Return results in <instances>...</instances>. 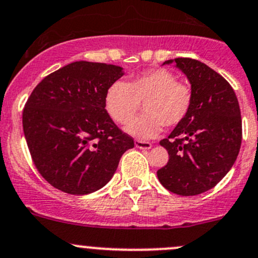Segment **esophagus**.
Listing matches in <instances>:
<instances>
[{
  "mask_svg": "<svg viewBox=\"0 0 258 258\" xmlns=\"http://www.w3.org/2000/svg\"><path fill=\"white\" fill-rule=\"evenodd\" d=\"M135 148L138 149H145V150H149L151 148V144L148 142H142V140H135Z\"/></svg>",
  "mask_w": 258,
  "mask_h": 258,
  "instance_id": "obj_1",
  "label": "esophagus"
}]
</instances>
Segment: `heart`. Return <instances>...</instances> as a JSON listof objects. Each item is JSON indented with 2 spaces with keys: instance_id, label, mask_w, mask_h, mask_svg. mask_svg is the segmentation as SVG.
I'll use <instances>...</instances> for the list:
<instances>
[{
  "instance_id": "heart-1",
  "label": "heart",
  "mask_w": 258,
  "mask_h": 258,
  "mask_svg": "<svg viewBox=\"0 0 258 258\" xmlns=\"http://www.w3.org/2000/svg\"><path fill=\"white\" fill-rule=\"evenodd\" d=\"M105 109L114 121L125 124L134 118L140 103L144 115L134 119L125 132L139 139L156 137L166 126L181 123L190 111L192 92L177 82L176 76L165 68L148 71L128 83L114 82L105 92Z\"/></svg>"
}]
</instances>
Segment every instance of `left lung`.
<instances>
[{
    "mask_svg": "<svg viewBox=\"0 0 258 258\" xmlns=\"http://www.w3.org/2000/svg\"><path fill=\"white\" fill-rule=\"evenodd\" d=\"M190 82L192 103L186 118L160 142L169 161L158 170L166 190L181 196L203 194L219 184L237 159L242 139L240 105L232 87L200 60L175 58Z\"/></svg>",
    "mask_w": 258,
    "mask_h": 258,
    "instance_id": "obj_1",
    "label": "left lung"
}]
</instances>
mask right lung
Here are the masks:
<instances>
[{
    "instance_id": "add662e5",
    "label": "right lung",
    "mask_w": 258,
    "mask_h": 258,
    "mask_svg": "<svg viewBox=\"0 0 258 258\" xmlns=\"http://www.w3.org/2000/svg\"><path fill=\"white\" fill-rule=\"evenodd\" d=\"M123 76L119 66L79 60L33 89L23 109V133L34 165L52 186L72 195L94 192L134 148L105 110V92Z\"/></svg>"
}]
</instances>
